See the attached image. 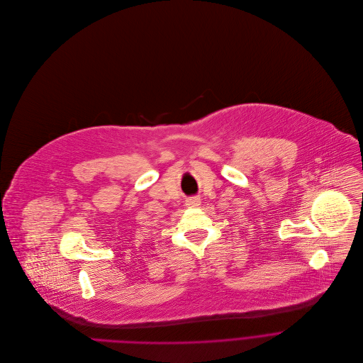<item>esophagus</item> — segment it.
I'll return each instance as SVG.
<instances>
[{
  "instance_id": "obj_1",
  "label": "esophagus",
  "mask_w": 363,
  "mask_h": 363,
  "mask_svg": "<svg viewBox=\"0 0 363 363\" xmlns=\"http://www.w3.org/2000/svg\"><path fill=\"white\" fill-rule=\"evenodd\" d=\"M187 206H189V207H199V206H200V199H199V197H190V199H187Z\"/></svg>"
}]
</instances>
